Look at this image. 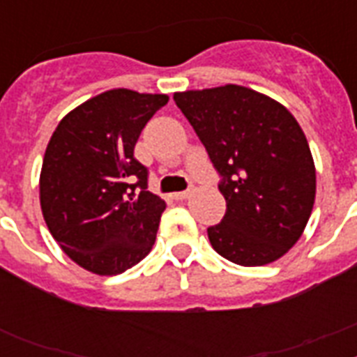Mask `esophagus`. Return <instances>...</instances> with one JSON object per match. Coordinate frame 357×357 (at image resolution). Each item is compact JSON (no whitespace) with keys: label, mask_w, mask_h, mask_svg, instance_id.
Segmentation results:
<instances>
[{"label":"esophagus","mask_w":357,"mask_h":357,"mask_svg":"<svg viewBox=\"0 0 357 357\" xmlns=\"http://www.w3.org/2000/svg\"><path fill=\"white\" fill-rule=\"evenodd\" d=\"M190 192H192V190H179V192H174V198H176V200H187V198H189L190 196Z\"/></svg>","instance_id":"1"}]
</instances>
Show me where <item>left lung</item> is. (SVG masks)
<instances>
[{"mask_svg":"<svg viewBox=\"0 0 357 357\" xmlns=\"http://www.w3.org/2000/svg\"><path fill=\"white\" fill-rule=\"evenodd\" d=\"M174 102L220 176L226 215L207 228L213 248L243 266L282 257L315 202V165L298 122L282 103L238 85L176 92Z\"/></svg>","mask_w":357,"mask_h":357,"instance_id":"1","label":"left lung"}]
</instances>
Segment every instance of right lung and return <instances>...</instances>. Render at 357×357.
<instances>
[{
	"instance_id": "1",
	"label": "right lung",
	"mask_w": 357,
	"mask_h": 357,
	"mask_svg": "<svg viewBox=\"0 0 357 357\" xmlns=\"http://www.w3.org/2000/svg\"><path fill=\"white\" fill-rule=\"evenodd\" d=\"M165 94L114 89L68 113L53 131L40 172V207L64 254L100 276L150 254L167 204L148 190L135 144Z\"/></svg>"
}]
</instances>
